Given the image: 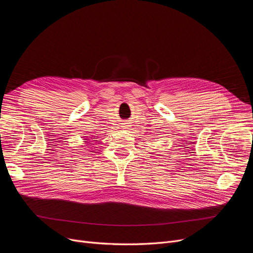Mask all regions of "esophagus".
Returning a JSON list of instances; mask_svg holds the SVG:
<instances>
[{
	"label": "esophagus",
	"instance_id": "obj_1",
	"mask_svg": "<svg viewBox=\"0 0 253 253\" xmlns=\"http://www.w3.org/2000/svg\"><path fill=\"white\" fill-rule=\"evenodd\" d=\"M130 123H128V122H124L123 123V125H122V127H123V129H130V125H129Z\"/></svg>",
	"mask_w": 253,
	"mask_h": 253
}]
</instances>
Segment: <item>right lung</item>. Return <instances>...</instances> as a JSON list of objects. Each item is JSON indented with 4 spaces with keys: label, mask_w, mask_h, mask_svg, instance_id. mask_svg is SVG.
<instances>
[{
    "label": "right lung",
    "mask_w": 253,
    "mask_h": 253,
    "mask_svg": "<svg viewBox=\"0 0 253 253\" xmlns=\"http://www.w3.org/2000/svg\"><path fill=\"white\" fill-rule=\"evenodd\" d=\"M84 140H87V138H85V139H84Z\"/></svg>",
    "instance_id": "obj_1"
}]
</instances>
